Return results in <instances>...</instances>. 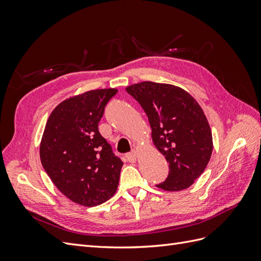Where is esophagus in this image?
<instances>
[{
  "mask_svg": "<svg viewBox=\"0 0 261 261\" xmlns=\"http://www.w3.org/2000/svg\"><path fill=\"white\" fill-rule=\"evenodd\" d=\"M126 159H127V161H129V162H135L137 159V151L133 150L132 152L126 154Z\"/></svg>",
  "mask_w": 261,
  "mask_h": 261,
  "instance_id": "esophagus-1",
  "label": "esophagus"
}]
</instances>
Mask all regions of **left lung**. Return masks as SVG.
Segmentation results:
<instances>
[{
	"label": "left lung",
	"mask_w": 261,
	"mask_h": 261,
	"mask_svg": "<svg viewBox=\"0 0 261 261\" xmlns=\"http://www.w3.org/2000/svg\"><path fill=\"white\" fill-rule=\"evenodd\" d=\"M146 112L155 148L169 162V175L158 184L178 192L194 184L212 153V134L201 107L187 91L174 85L143 82L126 87Z\"/></svg>",
	"instance_id": "obj_1"
}]
</instances>
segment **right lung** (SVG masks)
<instances>
[{"mask_svg": "<svg viewBox=\"0 0 261 261\" xmlns=\"http://www.w3.org/2000/svg\"><path fill=\"white\" fill-rule=\"evenodd\" d=\"M117 89H96L62 101L46 121L40 143L42 167L73 202L98 206L115 194L123 162L100 135L98 124Z\"/></svg>", "mask_w": 261, "mask_h": 261, "instance_id": "obj_1", "label": "right lung"}]
</instances>
